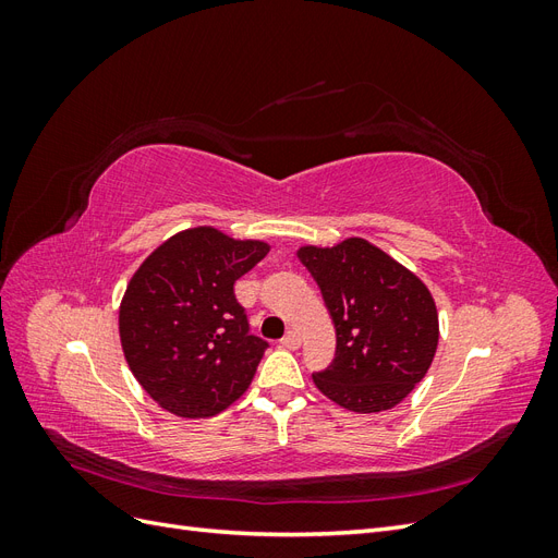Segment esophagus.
Wrapping results in <instances>:
<instances>
[{"instance_id":"1","label":"esophagus","mask_w":558,"mask_h":558,"mask_svg":"<svg viewBox=\"0 0 558 558\" xmlns=\"http://www.w3.org/2000/svg\"><path fill=\"white\" fill-rule=\"evenodd\" d=\"M281 347L283 349H298L300 347V335L295 330H289L281 337Z\"/></svg>"}]
</instances>
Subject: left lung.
I'll return each instance as SVG.
<instances>
[{"label": "left lung", "instance_id": "8db88e82", "mask_svg": "<svg viewBox=\"0 0 558 558\" xmlns=\"http://www.w3.org/2000/svg\"><path fill=\"white\" fill-rule=\"evenodd\" d=\"M335 324V359L312 375L316 388L351 412L391 410L412 393L433 363L437 310L410 269L365 240L332 248L302 246Z\"/></svg>", "mask_w": 558, "mask_h": 558}]
</instances>
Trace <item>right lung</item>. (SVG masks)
<instances>
[{
  "mask_svg": "<svg viewBox=\"0 0 558 558\" xmlns=\"http://www.w3.org/2000/svg\"><path fill=\"white\" fill-rule=\"evenodd\" d=\"M214 228L174 234L128 283L118 330L125 361L160 408L214 416L238 400L269 347L251 335L234 281L267 256Z\"/></svg>",
  "mask_w": 558,
  "mask_h": 558,
  "instance_id": "1",
  "label": "right lung"
}]
</instances>
